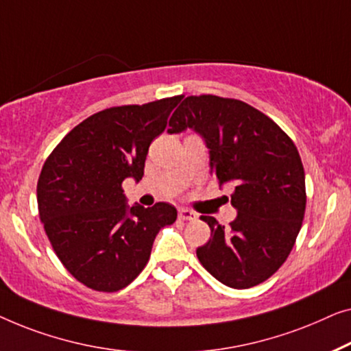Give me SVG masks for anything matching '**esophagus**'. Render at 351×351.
Returning <instances> with one entry per match:
<instances>
[{
    "label": "esophagus",
    "instance_id": "1",
    "mask_svg": "<svg viewBox=\"0 0 351 351\" xmlns=\"http://www.w3.org/2000/svg\"><path fill=\"white\" fill-rule=\"evenodd\" d=\"M178 216H180V219H182V221H194V219H197V215L194 213V211H191V210H187V208L180 210V213H178Z\"/></svg>",
    "mask_w": 351,
    "mask_h": 351
}]
</instances>
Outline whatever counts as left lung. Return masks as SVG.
I'll return each mask as SVG.
<instances>
[{"instance_id": "obj_1", "label": "left lung", "mask_w": 351, "mask_h": 351, "mask_svg": "<svg viewBox=\"0 0 351 351\" xmlns=\"http://www.w3.org/2000/svg\"><path fill=\"white\" fill-rule=\"evenodd\" d=\"M169 133L187 127L204 136L219 184L235 186L229 227L202 216L211 239L197 258L221 283L246 289L278 270L302 227L305 173L299 151L281 128L248 103L216 95H191L176 108Z\"/></svg>"}]
</instances>
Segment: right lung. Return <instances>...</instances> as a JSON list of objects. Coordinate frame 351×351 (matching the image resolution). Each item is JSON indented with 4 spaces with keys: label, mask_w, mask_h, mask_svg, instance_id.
<instances>
[{
    "label": "right lung",
    "mask_w": 351,
    "mask_h": 351,
    "mask_svg": "<svg viewBox=\"0 0 351 351\" xmlns=\"http://www.w3.org/2000/svg\"><path fill=\"white\" fill-rule=\"evenodd\" d=\"M182 95L95 112L58 143L38 180V210L57 258L77 281L116 293L145 269L173 205L127 206L122 182L140 181L149 145Z\"/></svg>",
    "instance_id": "1"
}]
</instances>
